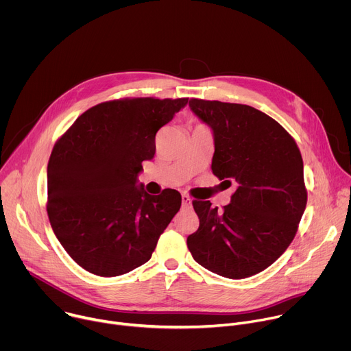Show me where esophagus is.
<instances>
[{"mask_svg":"<svg viewBox=\"0 0 351 351\" xmlns=\"http://www.w3.org/2000/svg\"><path fill=\"white\" fill-rule=\"evenodd\" d=\"M182 207L190 208L191 207V198L187 194H182Z\"/></svg>","mask_w":351,"mask_h":351,"instance_id":"1","label":"esophagus"}]
</instances>
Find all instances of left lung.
<instances>
[{
  "label": "left lung",
  "instance_id": "1",
  "mask_svg": "<svg viewBox=\"0 0 351 351\" xmlns=\"http://www.w3.org/2000/svg\"><path fill=\"white\" fill-rule=\"evenodd\" d=\"M189 107L213 130L214 175L228 187L236 183V191L223 211L193 202L199 226L187 247L195 263L217 275L253 276L285 253L304 214L302 154L275 119L253 107L198 98Z\"/></svg>",
  "mask_w": 351,
  "mask_h": 351
}]
</instances>
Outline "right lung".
<instances>
[{
  "instance_id": "obj_1",
  "label": "right lung",
  "mask_w": 351,
  "mask_h": 351,
  "mask_svg": "<svg viewBox=\"0 0 351 351\" xmlns=\"http://www.w3.org/2000/svg\"><path fill=\"white\" fill-rule=\"evenodd\" d=\"M189 98H126L101 103L57 141L47 171V213L72 260L98 276L145 264L180 208V193H145L141 162L153 160L156 134Z\"/></svg>"
}]
</instances>
